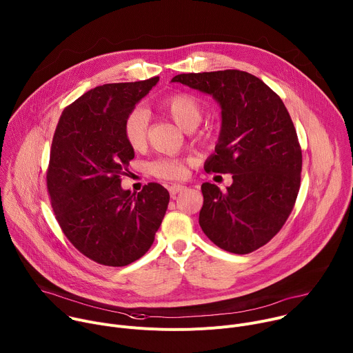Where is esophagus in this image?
Returning <instances> with one entry per match:
<instances>
[{
	"mask_svg": "<svg viewBox=\"0 0 353 353\" xmlns=\"http://www.w3.org/2000/svg\"><path fill=\"white\" fill-rule=\"evenodd\" d=\"M183 190H185V185H183V184H173V185H170V187H169V192H170V195H176V194L181 192Z\"/></svg>",
	"mask_w": 353,
	"mask_h": 353,
	"instance_id": "esophagus-1",
	"label": "esophagus"
}]
</instances>
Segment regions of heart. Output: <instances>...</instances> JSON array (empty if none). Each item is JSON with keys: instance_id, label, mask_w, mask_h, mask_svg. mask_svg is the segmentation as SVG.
Here are the masks:
<instances>
[{"instance_id": "1", "label": "heart", "mask_w": 353, "mask_h": 353, "mask_svg": "<svg viewBox=\"0 0 353 353\" xmlns=\"http://www.w3.org/2000/svg\"><path fill=\"white\" fill-rule=\"evenodd\" d=\"M159 109L183 131L192 132L203 120V108L188 93H176L159 103ZM148 116L143 109H134L125 117L124 137L134 148H141L146 141ZM150 170L162 179H180L185 173L184 163L177 159H159L150 165Z\"/></svg>"}]
</instances>
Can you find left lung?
<instances>
[{
  "label": "left lung",
  "mask_w": 353,
  "mask_h": 353,
  "mask_svg": "<svg viewBox=\"0 0 353 353\" xmlns=\"http://www.w3.org/2000/svg\"><path fill=\"white\" fill-rule=\"evenodd\" d=\"M172 82L211 94L221 131L205 170L230 173L226 191L201 185L199 226L222 250L247 254L268 243L290 215L300 187L301 150L281 97L239 70L180 74Z\"/></svg>",
  "instance_id": "8db88e82"
}]
</instances>
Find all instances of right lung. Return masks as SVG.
I'll return each mask as SVG.
<instances>
[{"instance_id": "add662e5", "label": "right lung", "mask_w": 353, "mask_h": 353, "mask_svg": "<svg viewBox=\"0 0 353 353\" xmlns=\"http://www.w3.org/2000/svg\"><path fill=\"white\" fill-rule=\"evenodd\" d=\"M159 78L96 86L61 114L50 152L47 188L68 240L88 259L124 267L152 245L170 195L158 183L131 192L120 174L134 159L124 121Z\"/></svg>"}]
</instances>
